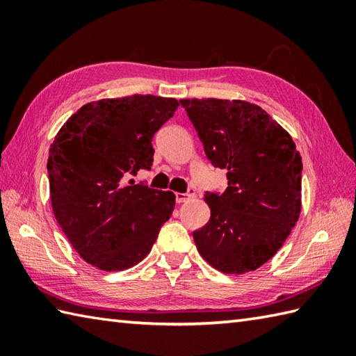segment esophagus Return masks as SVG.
<instances>
[{
	"mask_svg": "<svg viewBox=\"0 0 356 356\" xmlns=\"http://www.w3.org/2000/svg\"><path fill=\"white\" fill-rule=\"evenodd\" d=\"M194 193L190 191V193H176V202L177 203H184L185 200H188L190 197H194Z\"/></svg>",
	"mask_w": 356,
	"mask_h": 356,
	"instance_id": "1",
	"label": "esophagus"
}]
</instances>
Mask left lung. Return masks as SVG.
I'll return each mask as SVG.
<instances>
[{
    "instance_id": "obj_1",
    "label": "left lung",
    "mask_w": 356,
    "mask_h": 356,
    "mask_svg": "<svg viewBox=\"0 0 356 356\" xmlns=\"http://www.w3.org/2000/svg\"><path fill=\"white\" fill-rule=\"evenodd\" d=\"M225 193H207L209 222L194 231L197 251L225 274H246L275 255L301 209V156L292 138L259 105L180 99Z\"/></svg>"
}]
</instances>
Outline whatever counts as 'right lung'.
<instances>
[{
  "label": "right lung",
  "instance_id": "1",
  "mask_svg": "<svg viewBox=\"0 0 356 356\" xmlns=\"http://www.w3.org/2000/svg\"><path fill=\"white\" fill-rule=\"evenodd\" d=\"M172 97L133 95L86 104L53 140L51 208L72 246L102 270L142 261L172 214L171 191L127 179L153 165L154 133L172 118Z\"/></svg>",
  "mask_w": 356,
  "mask_h": 356
}]
</instances>
